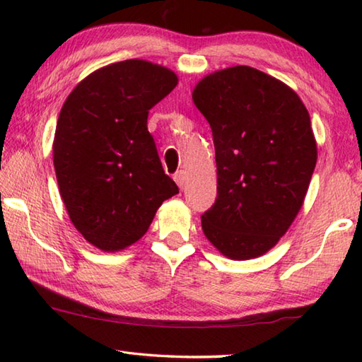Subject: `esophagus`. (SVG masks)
Returning <instances> with one entry per match:
<instances>
[{"mask_svg":"<svg viewBox=\"0 0 362 362\" xmlns=\"http://www.w3.org/2000/svg\"><path fill=\"white\" fill-rule=\"evenodd\" d=\"M174 180H175L177 185H179V188H180V189H183V188H185L187 174L183 173V170H179V173H175V175H174Z\"/></svg>","mask_w":362,"mask_h":362,"instance_id":"obj_1","label":"esophagus"}]
</instances>
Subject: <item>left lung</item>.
<instances>
[{"mask_svg": "<svg viewBox=\"0 0 362 362\" xmlns=\"http://www.w3.org/2000/svg\"><path fill=\"white\" fill-rule=\"evenodd\" d=\"M193 102L211 124L217 163L204 235L233 260L263 255L308 192L317 159L308 110L289 86L246 65L201 79Z\"/></svg>", "mask_w": 362, "mask_h": 362, "instance_id": "8db88e82", "label": "left lung"}]
</instances>
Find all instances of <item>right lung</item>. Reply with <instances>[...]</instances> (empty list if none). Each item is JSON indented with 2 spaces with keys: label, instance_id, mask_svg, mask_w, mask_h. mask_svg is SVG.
<instances>
[{
  "label": "right lung",
  "instance_id": "1",
  "mask_svg": "<svg viewBox=\"0 0 362 362\" xmlns=\"http://www.w3.org/2000/svg\"><path fill=\"white\" fill-rule=\"evenodd\" d=\"M177 81L166 66L122 60L86 76L60 110L52 145L60 196L75 228L105 252L139 241L179 193L146 127Z\"/></svg>",
  "mask_w": 362,
  "mask_h": 362
}]
</instances>
